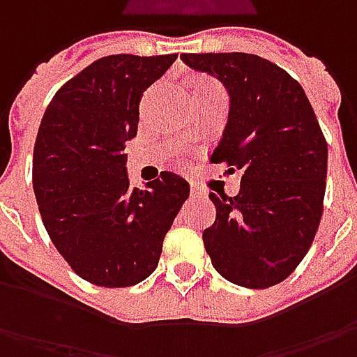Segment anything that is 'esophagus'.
Wrapping results in <instances>:
<instances>
[{
  "instance_id": "obj_1",
  "label": "esophagus",
  "mask_w": 357,
  "mask_h": 357,
  "mask_svg": "<svg viewBox=\"0 0 357 357\" xmlns=\"http://www.w3.org/2000/svg\"><path fill=\"white\" fill-rule=\"evenodd\" d=\"M190 195H192V197H206V190H204V188H202V186H199L197 185V183H192V185H190Z\"/></svg>"
}]
</instances>
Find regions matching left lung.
<instances>
[{
	"label": "left lung",
	"mask_w": 357,
	"mask_h": 357,
	"mask_svg": "<svg viewBox=\"0 0 357 357\" xmlns=\"http://www.w3.org/2000/svg\"><path fill=\"white\" fill-rule=\"evenodd\" d=\"M195 71L218 79L228 121L211 160L242 172L236 197L214 195L216 220L202 232L214 270L244 288L286 280L320 227L328 144L300 83L250 53H183Z\"/></svg>",
	"instance_id": "obj_1"
}]
</instances>
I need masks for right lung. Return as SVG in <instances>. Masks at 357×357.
<instances>
[{"mask_svg": "<svg viewBox=\"0 0 357 357\" xmlns=\"http://www.w3.org/2000/svg\"><path fill=\"white\" fill-rule=\"evenodd\" d=\"M176 53L101 57L55 93L33 149L39 213L77 276L105 288L135 286L158 264L162 240L190 186L171 171L130 188L125 143L137 137L143 93Z\"/></svg>", "mask_w": 357, "mask_h": 357, "instance_id": "1", "label": "right lung"}]
</instances>
